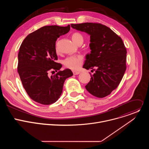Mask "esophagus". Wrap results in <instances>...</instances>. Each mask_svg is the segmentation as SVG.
<instances>
[{"label":"esophagus","mask_w":149,"mask_h":149,"mask_svg":"<svg viewBox=\"0 0 149 149\" xmlns=\"http://www.w3.org/2000/svg\"><path fill=\"white\" fill-rule=\"evenodd\" d=\"M73 74L74 75H78L79 74H80V72L78 71H73Z\"/></svg>","instance_id":"obj_1"}]
</instances>
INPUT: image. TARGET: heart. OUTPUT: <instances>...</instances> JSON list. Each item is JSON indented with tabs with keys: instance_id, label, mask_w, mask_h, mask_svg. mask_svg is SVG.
<instances>
[{
	"instance_id": "heart-1",
	"label": "heart",
	"mask_w": 149,
	"mask_h": 149,
	"mask_svg": "<svg viewBox=\"0 0 149 149\" xmlns=\"http://www.w3.org/2000/svg\"><path fill=\"white\" fill-rule=\"evenodd\" d=\"M72 40L74 43L78 45L83 42L84 38L83 36L79 32H75L71 36ZM56 50L58 51L57 46H56ZM83 57L81 55H75L67 57L63 61V64L67 68L73 70H78L82 63Z\"/></svg>"
}]
</instances>
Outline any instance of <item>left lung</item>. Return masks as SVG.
Wrapping results in <instances>:
<instances>
[{"mask_svg": "<svg viewBox=\"0 0 149 149\" xmlns=\"http://www.w3.org/2000/svg\"><path fill=\"white\" fill-rule=\"evenodd\" d=\"M77 31L90 36L91 53L86 56L83 68L95 71L86 90L93 95L103 98L117 88L126 70L127 51L121 38L110 28L100 24H71Z\"/></svg>", "mask_w": 149, "mask_h": 149, "instance_id": "obj_1", "label": "left lung"}]
</instances>
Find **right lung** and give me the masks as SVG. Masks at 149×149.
<instances>
[{"instance_id":"obj_1","label":"right lung","mask_w":149,"mask_h":149,"mask_svg":"<svg viewBox=\"0 0 149 149\" xmlns=\"http://www.w3.org/2000/svg\"><path fill=\"white\" fill-rule=\"evenodd\" d=\"M70 30V25L45 26L29 34L20 45L17 72L28 95L36 102L49 105L56 102L65 79L73 75L70 69L61 71L62 65L56 62V39ZM51 70L57 72L49 77Z\"/></svg>"}]
</instances>
